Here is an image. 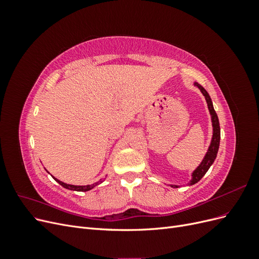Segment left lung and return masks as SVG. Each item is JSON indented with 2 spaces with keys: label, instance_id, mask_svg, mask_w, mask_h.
Masks as SVG:
<instances>
[{
  "label": "left lung",
  "instance_id": "obj_1",
  "mask_svg": "<svg viewBox=\"0 0 259 259\" xmlns=\"http://www.w3.org/2000/svg\"><path fill=\"white\" fill-rule=\"evenodd\" d=\"M194 85L198 86L199 90L202 92V94L204 95V97L206 99L208 110H209V113L211 116V123H213V137H211V142L208 147V150L204 156V159H203L200 165L195 168L192 173V179L189 183V185L197 184L199 180L206 174V171L208 170V168L210 167V165L214 163V161L216 159L218 148H219V142H221V126H219L218 116L214 110L213 103H211V99L208 95V93L204 89H203L199 83H194ZM170 187L178 188V186H175V185H170Z\"/></svg>",
  "mask_w": 259,
  "mask_h": 259
}]
</instances>
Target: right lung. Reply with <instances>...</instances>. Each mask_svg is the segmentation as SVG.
<instances>
[{"instance_id": "add662e5", "label": "right lung", "mask_w": 259, "mask_h": 259, "mask_svg": "<svg viewBox=\"0 0 259 259\" xmlns=\"http://www.w3.org/2000/svg\"><path fill=\"white\" fill-rule=\"evenodd\" d=\"M53 178H54L55 180H56V182H57L59 185H61L62 187L66 188V189H69V190H74V191H89V190L93 189V188L95 187V186L99 185L100 183H103V180L100 179L98 183H95V184H93V185H88V186H74V185H69V184L62 183V182H60V180H58L57 178H55L54 176H53Z\"/></svg>"}]
</instances>
